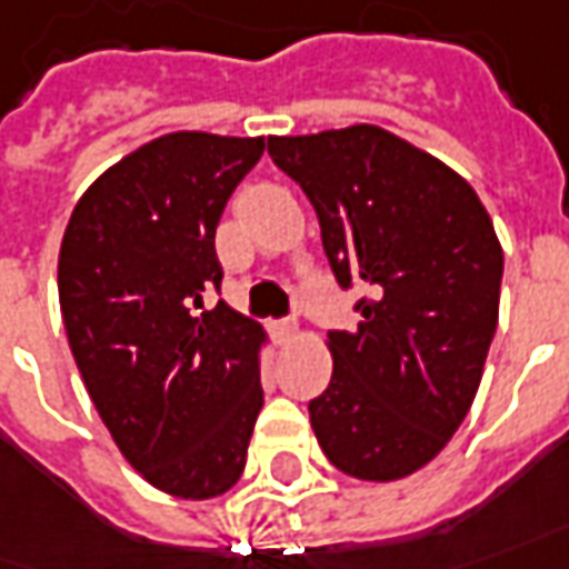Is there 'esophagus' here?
Returning a JSON list of instances; mask_svg holds the SVG:
<instances>
[{"label": "esophagus", "instance_id": "obj_1", "mask_svg": "<svg viewBox=\"0 0 569 569\" xmlns=\"http://www.w3.org/2000/svg\"><path fill=\"white\" fill-rule=\"evenodd\" d=\"M273 333H277V339H280V342H289L292 336L299 333V323H296V317H286V320H280V323L273 327Z\"/></svg>", "mask_w": 569, "mask_h": 569}]
</instances>
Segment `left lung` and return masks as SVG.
I'll return each mask as SVG.
<instances>
[{
  "label": "left lung",
  "instance_id": "left-lung-1",
  "mask_svg": "<svg viewBox=\"0 0 569 569\" xmlns=\"http://www.w3.org/2000/svg\"><path fill=\"white\" fill-rule=\"evenodd\" d=\"M273 164L311 199L355 330H330L333 380L308 401L342 473L389 482L461 427L498 327L505 254L473 187L373 123L270 137Z\"/></svg>",
  "mask_w": 569,
  "mask_h": 569
}]
</instances>
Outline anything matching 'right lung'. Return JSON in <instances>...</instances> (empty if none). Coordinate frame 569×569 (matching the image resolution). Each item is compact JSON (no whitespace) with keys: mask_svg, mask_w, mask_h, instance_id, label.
<instances>
[{"mask_svg":"<svg viewBox=\"0 0 569 569\" xmlns=\"http://www.w3.org/2000/svg\"><path fill=\"white\" fill-rule=\"evenodd\" d=\"M264 139L168 133L108 168L73 208L58 301L73 361L121 455L154 489L223 496L264 405L261 327L220 292L214 230Z\"/></svg>","mask_w":569,"mask_h":569,"instance_id":"1","label":"right lung"}]
</instances>
